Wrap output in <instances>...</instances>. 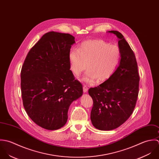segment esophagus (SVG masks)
<instances>
[{
    "mask_svg": "<svg viewBox=\"0 0 159 159\" xmlns=\"http://www.w3.org/2000/svg\"><path fill=\"white\" fill-rule=\"evenodd\" d=\"M88 89H89L88 87L85 85H84V87H83V91H84V93H87V91H88Z\"/></svg>",
    "mask_w": 159,
    "mask_h": 159,
    "instance_id": "esophagus-1",
    "label": "esophagus"
}]
</instances>
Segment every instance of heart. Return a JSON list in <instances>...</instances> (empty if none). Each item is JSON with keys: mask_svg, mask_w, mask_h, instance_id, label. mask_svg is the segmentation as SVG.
<instances>
[{"mask_svg": "<svg viewBox=\"0 0 159 159\" xmlns=\"http://www.w3.org/2000/svg\"><path fill=\"white\" fill-rule=\"evenodd\" d=\"M70 69L79 76L88 69L82 80L93 83L97 79L103 82L114 72L120 58V48L102 40H89L82 43L77 49H71L69 55Z\"/></svg>", "mask_w": 159, "mask_h": 159, "instance_id": "heart-1", "label": "heart"}]
</instances>
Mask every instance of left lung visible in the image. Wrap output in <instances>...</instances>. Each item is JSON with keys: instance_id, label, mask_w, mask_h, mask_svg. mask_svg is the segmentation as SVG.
<instances>
[{"instance_id": "1", "label": "left lung", "mask_w": 159, "mask_h": 159, "mask_svg": "<svg viewBox=\"0 0 159 159\" xmlns=\"http://www.w3.org/2000/svg\"><path fill=\"white\" fill-rule=\"evenodd\" d=\"M108 32L119 38L120 63L107 80L89 90L93 101L92 123L96 128L104 131L120 127L130 117L136 106L139 82L134 53L124 35L117 31Z\"/></svg>"}]
</instances>
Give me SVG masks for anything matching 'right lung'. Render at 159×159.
<instances>
[{"label": "right lung", "mask_w": 159, "mask_h": 159, "mask_svg": "<svg viewBox=\"0 0 159 159\" xmlns=\"http://www.w3.org/2000/svg\"><path fill=\"white\" fill-rule=\"evenodd\" d=\"M69 34H45L28 53L21 71L24 107L32 121L48 130L66 124L70 104L83 94L69 58L75 42Z\"/></svg>", "instance_id": "right-lung-1"}]
</instances>
